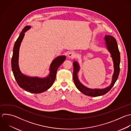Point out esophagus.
Instances as JSON below:
<instances>
[{"label":"esophagus","instance_id":"1","mask_svg":"<svg viewBox=\"0 0 131 131\" xmlns=\"http://www.w3.org/2000/svg\"><path fill=\"white\" fill-rule=\"evenodd\" d=\"M68 57L70 58H73L76 57V53L74 52H71L68 54Z\"/></svg>","mask_w":131,"mask_h":131}]
</instances>
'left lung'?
I'll return each mask as SVG.
<instances>
[{
  "label": "left lung",
  "mask_w": 131,
  "mask_h": 131,
  "mask_svg": "<svg viewBox=\"0 0 131 131\" xmlns=\"http://www.w3.org/2000/svg\"><path fill=\"white\" fill-rule=\"evenodd\" d=\"M105 45L106 49L111 54V57L114 64V73L112 76L111 83L109 86L104 89H91L83 85L79 81L78 77V73L80 70V66L76 61L73 62V80L78 90L85 95L97 97L102 96L107 93L113 86L116 81L120 71V56L118 50L117 41L114 37L111 35H105L104 37Z\"/></svg>",
  "instance_id": "8db88e82"
}]
</instances>
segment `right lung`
Masks as SVG:
<instances>
[{"label": "right lung", "instance_id": "obj_1", "mask_svg": "<svg viewBox=\"0 0 131 131\" xmlns=\"http://www.w3.org/2000/svg\"><path fill=\"white\" fill-rule=\"evenodd\" d=\"M31 28L30 26H26L16 41L13 48L11 66L14 77L19 86L29 92L38 94L42 93L51 87L55 80L57 71L64 62L66 57L65 55L59 56L52 61L49 68V74L47 77L40 78L24 74L21 72L18 64L19 48L25 33Z\"/></svg>", "mask_w": 131, "mask_h": 131}]
</instances>
